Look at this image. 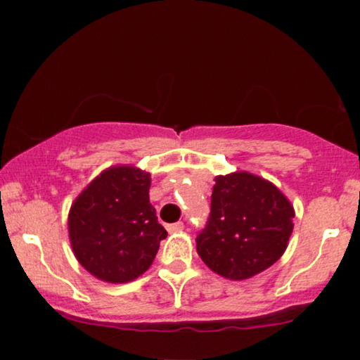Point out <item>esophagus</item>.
<instances>
[{
    "label": "esophagus",
    "mask_w": 360,
    "mask_h": 360,
    "mask_svg": "<svg viewBox=\"0 0 360 360\" xmlns=\"http://www.w3.org/2000/svg\"><path fill=\"white\" fill-rule=\"evenodd\" d=\"M169 233H174V232H181L184 229V223L183 221H177V223H171V225L166 226Z\"/></svg>",
    "instance_id": "esophagus-1"
}]
</instances>
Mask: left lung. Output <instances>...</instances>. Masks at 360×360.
Wrapping results in <instances>:
<instances>
[{
  "label": "left lung",
  "instance_id": "8db88e82",
  "mask_svg": "<svg viewBox=\"0 0 360 360\" xmlns=\"http://www.w3.org/2000/svg\"><path fill=\"white\" fill-rule=\"evenodd\" d=\"M295 210L269 181L232 172L214 177L212 212L196 250L213 272L249 279L279 260L292 233Z\"/></svg>",
  "mask_w": 360,
  "mask_h": 360
}]
</instances>
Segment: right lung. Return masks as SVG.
I'll use <instances>...</instances> for the list:
<instances>
[{"instance_id": "1", "label": "right lung", "mask_w": 360, "mask_h": 360, "mask_svg": "<svg viewBox=\"0 0 360 360\" xmlns=\"http://www.w3.org/2000/svg\"><path fill=\"white\" fill-rule=\"evenodd\" d=\"M150 174L134 166L103 171L69 212V238L86 271L106 283H128L154 262L167 237L148 200Z\"/></svg>"}]
</instances>
